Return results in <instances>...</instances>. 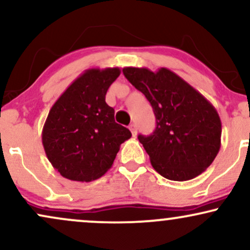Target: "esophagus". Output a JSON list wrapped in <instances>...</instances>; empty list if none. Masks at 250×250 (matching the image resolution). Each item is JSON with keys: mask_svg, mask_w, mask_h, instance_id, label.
<instances>
[{"mask_svg": "<svg viewBox=\"0 0 250 250\" xmlns=\"http://www.w3.org/2000/svg\"><path fill=\"white\" fill-rule=\"evenodd\" d=\"M129 129H130L131 135H133V136H136V134H137V129H136V125H135L134 123H131V125H129Z\"/></svg>", "mask_w": 250, "mask_h": 250, "instance_id": "esophagus-1", "label": "esophagus"}]
</instances>
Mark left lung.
I'll return each mask as SVG.
<instances>
[{
    "label": "left lung",
    "mask_w": 250,
    "mask_h": 250,
    "mask_svg": "<svg viewBox=\"0 0 250 250\" xmlns=\"http://www.w3.org/2000/svg\"><path fill=\"white\" fill-rule=\"evenodd\" d=\"M125 79L153 107L156 128L139 135L151 166L171 181H188L207 169L219 153L222 125L216 109L167 68H123Z\"/></svg>",
    "instance_id": "obj_1"
}]
</instances>
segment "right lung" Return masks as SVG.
Segmentation results:
<instances>
[{"label":"right lung","instance_id":"obj_1","mask_svg":"<svg viewBox=\"0 0 250 250\" xmlns=\"http://www.w3.org/2000/svg\"><path fill=\"white\" fill-rule=\"evenodd\" d=\"M120 68H91L81 74L51 107L42 130L45 155L65 179L90 182L111 168L120 146L130 139L105 103Z\"/></svg>","mask_w":250,"mask_h":250}]
</instances>
